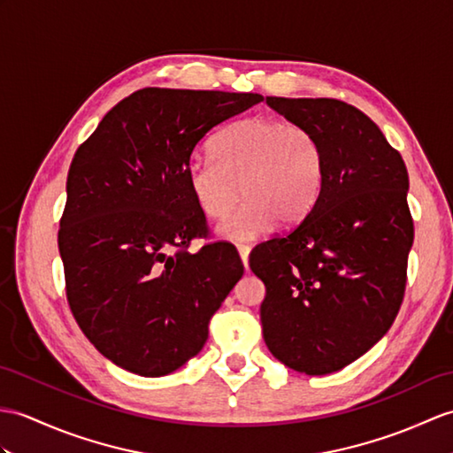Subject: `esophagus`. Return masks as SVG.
Masks as SVG:
<instances>
[{
    "label": "esophagus",
    "instance_id": "obj_1",
    "mask_svg": "<svg viewBox=\"0 0 453 453\" xmlns=\"http://www.w3.org/2000/svg\"><path fill=\"white\" fill-rule=\"evenodd\" d=\"M237 250H239V257H241V260H243V266H245V270H247V266H249V252H250V247H247V245H237Z\"/></svg>",
    "mask_w": 453,
    "mask_h": 453
}]
</instances>
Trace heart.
I'll use <instances>...</instances> for the list:
<instances>
[{
  "mask_svg": "<svg viewBox=\"0 0 453 453\" xmlns=\"http://www.w3.org/2000/svg\"><path fill=\"white\" fill-rule=\"evenodd\" d=\"M324 149L301 125L252 118L231 125L214 141V156L193 154L185 179L195 204L222 219L241 195L243 204L218 227L229 241H252L276 222L297 224L317 204L324 181Z\"/></svg>",
  "mask_w": 453,
  "mask_h": 453,
  "instance_id": "1",
  "label": "heart"
}]
</instances>
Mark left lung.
<instances>
[{
    "mask_svg": "<svg viewBox=\"0 0 453 453\" xmlns=\"http://www.w3.org/2000/svg\"><path fill=\"white\" fill-rule=\"evenodd\" d=\"M266 104L319 136L326 170L303 222L250 255L266 288L262 335L280 363L322 376L380 342L402 307L413 245L409 175L378 125L349 104L278 96Z\"/></svg>",
    "mask_w": 453,
    "mask_h": 453,
    "instance_id": "left-lung-1",
    "label": "left lung"
}]
</instances>
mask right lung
<instances>
[{
	"label": "right lung",
	"instance_id": "1",
	"mask_svg": "<svg viewBox=\"0 0 453 453\" xmlns=\"http://www.w3.org/2000/svg\"><path fill=\"white\" fill-rule=\"evenodd\" d=\"M260 94L142 88L113 106L73 157L58 245L73 317L90 343L139 376L177 371L243 265L227 243L188 252L206 229L185 179L195 146Z\"/></svg>",
	"mask_w": 453,
	"mask_h": 453
}]
</instances>
